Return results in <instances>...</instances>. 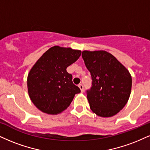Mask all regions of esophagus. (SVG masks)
Wrapping results in <instances>:
<instances>
[{
    "instance_id": "obj_1",
    "label": "esophagus",
    "mask_w": 150,
    "mask_h": 150,
    "mask_svg": "<svg viewBox=\"0 0 150 150\" xmlns=\"http://www.w3.org/2000/svg\"><path fill=\"white\" fill-rule=\"evenodd\" d=\"M79 88H80L81 92H83V91H84V87H83V85L81 84H81H79Z\"/></svg>"
}]
</instances>
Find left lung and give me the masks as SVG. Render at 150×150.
<instances>
[{
	"instance_id": "1",
	"label": "left lung",
	"mask_w": 150,
	"mask_h": 150,
	"mask_svg": "<svg viewBox=\"0 0 150 150\" xmlns=\"http://www.w3.org/2000/svg\"><path fill=\"white\" fill-rule=\"evenodd\" d=\"M82 58L91 74L92 86L86 91L90 109L101 117L115 115L130 96L132 80L129 71L105 51H84Z\"/></svg>"
}]
</instances>
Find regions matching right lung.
<instances>
[{"label": "right lung", "mask_w": 150, "mask_h": 150, "mask_svg": "<svg viewBox=\"0 0 150 150\" xmlns=\"http://www.w3.org/2000/svg\"><path fill=\"white\" fill-rule=\"evenodd\" d=\"M79 50L55 46L47 50L28 76V90L33 103L48 114L60 113L69 106L81 90L72 82L67 68L78 60Z\"/></svg>", "instance_id": "1"}]
</instances>
